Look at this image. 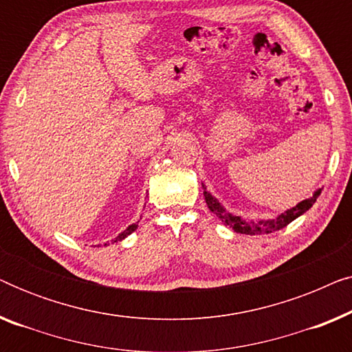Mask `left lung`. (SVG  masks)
<instances>
[{
    "label": "left lung",
    "instance_id": "left-lung-1",
    "mask_svg": "<svg viewBox=\"0 0 352 352\" xmlns=\"http://www.w3.org/2000/svg\"><path fill=\"white\" fill-rule=\"evenodd\" d=\"M201 186H204V184H201ZM204 189H206L205 186H204ZM320 190L322 189H317L311 199H306V200L300 201V204H298L296 206H293V208L283 211L282 214H278L277 218L261 219V221L243 219V218H240V216H235L232 213H229V211H226L224 206L221 205L219 201L216 200L208 190H205L204 195H205L206 205H208V208L211 210V213H214L216 216H218V218L223 221L226 226H229L230 229H234L235 232H239V234L258 235V234H271V232H276V230H280L283 228H287V226L290 224L292 221H295L298 216L306 213V211L316 204L317 197L320 195Z\"/></svg>",
    "mask_w": 352,
    "mask_h": 352
}]
</instances>
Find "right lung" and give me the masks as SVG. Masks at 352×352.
Masks as SVG:
<instances>
[{"label":"right lung","mask_w":352,"mask_h":352,"mask_svg":"<svg viewBox=\"0 0 352 352\" xmlns=\"http://www.w3.org/2000/svg\"><path fill=\"white\" fill-rule=\"evenodd\" d=\"M136 229H138V224H131V226H128V228L124 229L122 234H118V237H115L113 242H120V240H123L124 237H128V235L131 234V232H134V230H136ZM105 245H107V243H105Z\"/></svg>","instance_id":"add662e5"}]
</instances>
